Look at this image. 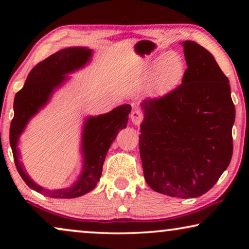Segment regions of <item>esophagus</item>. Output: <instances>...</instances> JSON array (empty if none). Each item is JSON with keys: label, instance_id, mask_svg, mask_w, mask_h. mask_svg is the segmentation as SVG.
Instances as JSON below:
<instances>
[{"label": "esophagus", "instance_id": "1", "mask_svg": "<svg viewBox=\"0 0 249 249\" xmlns=\"http://www.w3.org/2000/svg\"><path fill=\"white\" fill-rule=\"evenodd\" d=\"M130 120H132L135 125H140L142 120H144V114H142V112L140 108H135L132 112V114H130Z\"/></svg>", "mask_w": 249, "mask_h": 249}]
</instances>
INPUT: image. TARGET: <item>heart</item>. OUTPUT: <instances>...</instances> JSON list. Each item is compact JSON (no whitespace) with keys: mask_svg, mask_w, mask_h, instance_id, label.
I'll use <instances>...</instances> for the list:
<instances>
[{"mask_svg":"<svg viewBox=\"0 0 249 249\" xmlns=\"http://www.w3.org/2000/svg\"><path fill=\"white\" fill-rule=\"evenodd\" d=\"M156 80L163 91L178 86L184 74V64L179 53L169 52L158 59L155 64Z\"/></svg>","mask_w":249,"mask_h":249,"instance_id":"obj_1","label":"heart"}]
</instances>
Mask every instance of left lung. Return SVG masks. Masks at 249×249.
<instances>
[{"instance_id":"left-lung-1","label":"left lung","mask_w":249,"mask_h":249,"mask_svg":"<svg viewBox=\"0 0 249 249\" xmlns=\"http://www.w3.org/2000/svg\"><path fill=\"white\" fill-rule=\"evenodd\" d=\"M188 68L182 83L142 103L140 151L146 182L177 197L208 192L233 155L235 107L229 79L196 41L182 43Z\"/></svg>"}]
</instances>
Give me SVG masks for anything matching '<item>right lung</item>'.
Segmentation results:
<instances>
[{
	"label": "right lung",
	"instance_id": "1",
	"mask_svg": "<svg viewBox=\"0 0 249 249\" xmlns=\"http://www.w3.org/2000/svg\"><path fill=\"white\" fill-rule=\"evenodd\" d=\"M90 57L91 50L83 47L59 50L34 67L27 75L23 89L16 93L14 99V117L11 122L10 142L16 169L29 188L50 197L72 199L93 190L102 174L105 156L109 146L120 130L126 127L128 114L132 109L129 104H124L107 114L90 117L86 122L82 142L83 172L72 187L50 191L39 187L29 179L18 160L16 145L19 135L22 134L28 120L47 102L54 88L64 81L66 78L64 74L82 67Z\"/></svg>",
	"mask_w": 249,
	"mask_h": 249
}]
</instances>
